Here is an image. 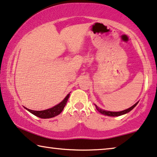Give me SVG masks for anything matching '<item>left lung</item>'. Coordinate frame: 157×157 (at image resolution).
<instances>
[{"instance_id":"1","label":"left lung","mask_w":157,"mask_h":157,"mask_svg":"<svg viewBox=\"0 0 157 157\" xmlns=\"http://www.w3.org/2000/svg\"><path fill=\"white\" fill-rule=\"evenodd\" d=\"M137 104H138V102H137L136 104L133 105L132 106H131L130 108H129V109H125V110H124V111H118V112H112V111H104V110L100 109L99 107L97 106V105H95V106H96V109H97V111H99V113L104 114V115H106V116H119L123 115V114H125V113H128V112H130L131 110H132L133 109L135 108V106H136V105Z\"/></svg>"}]
</instances>
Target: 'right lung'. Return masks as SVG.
<instances>
[{"instance_id":"1","label":"right lung","mask_w":157,"mask_h":157,"mask_svg":"<svg viewBox=\"0 0 157 157\" xmlns=\"http://www.w3.org/2000/svg\"><path fill=\"white\" fill-rule=\"evenodd\" d=\"M69 96H70V94H68L66 96V97H65V99L60 103V104H58V105H56V106H53V108L44 110V111H33V110L28 109L27 108H25V109H26L27 111H29L30 113L34 114V116L39 117V118H53V117L58 116V114H60L63 111L65 106L66 105L67 100H68Z\"/></svg>"}]
</instances>
